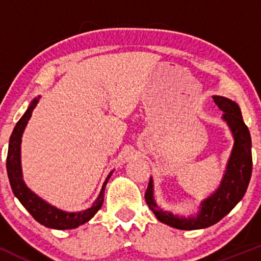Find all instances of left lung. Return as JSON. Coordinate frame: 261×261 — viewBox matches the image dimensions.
Here are the masks:
<instances>
[{
    "instance_id": "1",
    "label": "left lung",
    "mask_w": 261,
    "mask_h": 261,
    "mask_svg": "<svg viewBox=\"0 0 261 261\" xmlns=\"http://www.w3.org/2000/svg\"><path fill=\"white\" fill-rule=\"evenodd\" d=\"M214 101L223 112L222 120L232 133L233 148L230 151L222 180L216 191L200 202L199 211L194 216H180L161 208L154 200L153 179H149L145 199L149 210L158 221L176 229L193 230L207 228L228 215L234 206L243 199L251 176V139L250 133L242 118L241 108L236 101L221 95H214Z\"/></svg>"
}]
</instances>
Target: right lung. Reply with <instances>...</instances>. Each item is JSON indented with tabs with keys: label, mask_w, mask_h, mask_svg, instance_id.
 Segmentation results:
<instances>
[{
	"label": "right lung",
	"mask_w": 261,
	"mask_h": 261,
	"mask_svg": "<svg viewBox=\"0 0 261 261\" xmlns=\"http://www.w3.org/2000/svg\"><path fill=\"white\" fill-rule=\"evenodd\" d=\"M40 99V95L32 100L29 104L27 112L23 114L22 118L17 122L10 137V145H8L7 153V174L10 179V184L13 191L14 196L19 200V202L24 206L27 211L34 217L35 221L47 228L54 229H72L77 228L81 224L88 222L91 218L98 212L101 207L104 201V190L108 180L112 176L113 172L109 173L106 181L103 182V187L95 201L92 203L89 208L77 212H67L64 210L58 208L53 206L51 203L45 201L40 196H38L34 191L27 187L24 179H23L22 172V162H20V143H22V136L24 133V128L31 119L33 110L35 109L37 104Z\"/></svg>",
	"instance_id": "obj_1"
}]
</instances>
